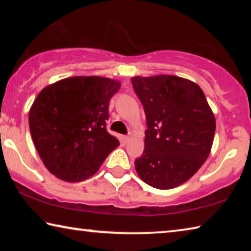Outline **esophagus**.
<instances>
[{
  "instance_id": "esophagus-1",
  "label": "esophagus",
  "mask_w": 251,
  "mask_h": 251,
  "mask_svg": "<svg viewBox=\"0 0 251 251\" xmlns=\"http://www.w3.org/2000/svg\"><path fill=\"white\" fill-rule=\"evenodd\" d=\"M124 138H125V141H126V142H128V141H129V139H130V136H129V135H126Z\"/></svg>"
}]
</instances>
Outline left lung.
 Here are the masks:
<instances>
[{"label": "left lung", "mask_w": 251, "mask_h": 251, "mask_svg": "<svg viewBox=\"0 0 251 251\" xmlns=\"http://www.w3.org/2000/svg\"><path fill=\"white\" fill-rule=\"evenodd\" d=\"M146 115L145 148L135 159L138 176L154 188L184 184L209 155L216 121L201 88L174 75L131 78Z\"/></svg>", "instance_id": "obj_1"}]
</instances>
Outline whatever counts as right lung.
I'll return each mask as SVG.
<instances>
[{"mask_svg":"<svg viewBox=\"0 0 251 251\" xmlns=\"http://www.w3.org/2000/svg\"><path fill=\"white\" fill-rule=\"evenodd\" d=\"M117 80L75 76L42 90L28 115L34 145L46 168L65 181L90 178L120 142L106 129Z\"/></svg>","mask_w":251,"mask_h":251,"instance_id":"add662e5","label":"right lung"}]
</instances>
